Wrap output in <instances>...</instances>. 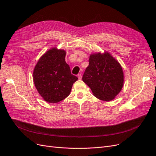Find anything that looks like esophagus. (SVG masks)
I'll return each mask as SVG.
<instances>
[{
    "mask_svg": "<svg viewBox=\"0 0 156 156\" xmlns=\"http://www.w3.org/2000/svg\"><path fill=\"white\" fill-rule=\"evenodd\" d=\"M77 77H78L79 79H82V75L81 73H79V74L77 75Z\"/></svg>",
    "mask_w": 156,
    "mask_h": 156,
    "instance_id": "obj_1",
    "label": "esophagus"
}]
</instances>
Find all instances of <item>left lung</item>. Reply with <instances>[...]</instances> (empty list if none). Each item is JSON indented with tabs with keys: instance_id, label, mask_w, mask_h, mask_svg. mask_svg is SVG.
Wrapping results in <instances>:
<instances>
[{
	"instance_id": "obj_1",
	"label": "left lung",
	"mask_w": 156,
	"mask_h": 156,
	"mask_svg": "<svg viewBox=\"0 0 156 156\" xmlns=\"http://www.w3.org/2000/svg\"><path fill=\"white\" fill-rule=\"evenodd\" d=\"M88 62L83 81L97 98L103 101L113 100L123 87L124 73L121 66L107 52L103 55H91Z\"/></svg>"
}]
</instances>
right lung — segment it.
Segmentation results:
<instances>
[{
	"label": "right lung",
	"mask_w": 156,
	"mask_h": 156,
	"mask_svg": "<svg viewBox=\"0 0 156 156\" xmlns=\"http://www.w3.org/2000/svg\"><path fill=\"white\" fill-rule=\"evenodd\" d=\"M66 52L52 48L37 62L33 80L40 96L49 103H58L67 98L78 79L71 73L65 60Z\"/></svg>",
	"instance_id": "right-lung-1"
}]
</instances>
